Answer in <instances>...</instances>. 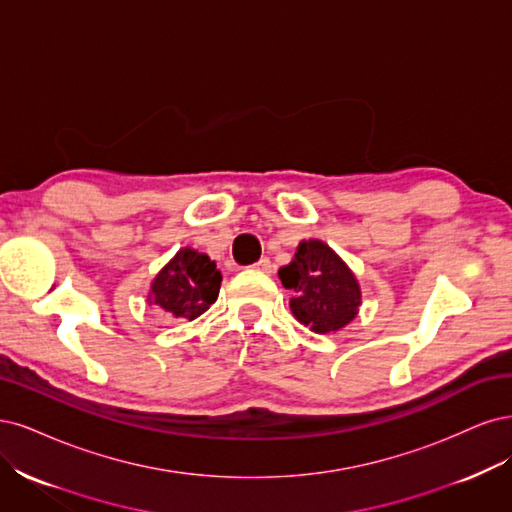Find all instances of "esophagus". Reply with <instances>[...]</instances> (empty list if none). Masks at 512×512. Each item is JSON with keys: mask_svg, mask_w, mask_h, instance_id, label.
I'll return each mask as SVG.
<instances>
[{"mask_svg": "<svg viewBox=\"0 0 512 512\" xmlns=\"http://www.w3.org/2000/svg\"><path fill=\"white\" fill-rule=\"evenodd\" d=\"M253 268H255V270H261V272H272L274 266H272V261H270L268 257H261Z\"/></svg>", "mask_w": 512, "mask_h": 512, "instance_id": "1", "label": "esophagus"}]
</instances>
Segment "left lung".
Here are the masks:
<instances>
[{
    "label": "left lung",
    "mask_w": 512,
    "mask_h": 512,
    "mask_svg": "<svg viewBox=\"0 0 512 512\" xmlns=\"http://www.w3.org/2000/svg\"><path fill=\"white\" fill-rule=\"evenodd\" d=\"M278 276L283 287L295 293L291 298L295 319L315 332H336L355 319L361 302L357 280L321 240L302 242L293 261L280 268Z\"/></svg>",
    "instance_id": "left-lung-1"
}]
</instances>
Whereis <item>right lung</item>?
<instances>
[{"label": "right lung", "mask_w": 512, "mask_h": 512, "mask_svg": "<svg viewBox=\"0 0 512 512\" xmlns=\"http://www.w3.org/2000/svg\"><path fill=\"white\" fill-rule=\"evenodd\" d=\"M221 280L217 263L208 255L183 249L157 274L148 300L174 317L195 319L217 302Z\"/></svg>", "instance_id": "1"}]
</instances>
